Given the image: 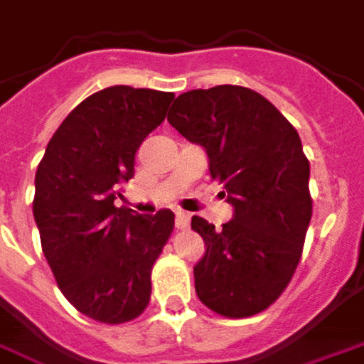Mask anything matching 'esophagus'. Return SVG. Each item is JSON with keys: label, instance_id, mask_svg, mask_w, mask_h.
Returning a JSON list of instances; mask_svg holds the SVG:
<instances>
[{"label": "esophagus", "instance_id": "obj_1", "mask_svg": "<svg viewBox=\"0 0 364 364\" xmlns=\"http://www.w3.org/2000/svg\"><path fill=\"white\" fill-rule=\"evenodd\" d=\"M189 221H191L189 213H183V211H179V213H177V219H175V225H177V229H179V231H185V229L189 227Z\"/></svg>", "mask_w": 364, "mask_h": 364}]
</instances>
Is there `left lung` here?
Listing matches in <instances>:
<instances>
[{
	"label": "left lung",
	"instance_id": "left-lung-1",
	"mask_svg": "<svg viewBox=\"0 0 364 364\" xmlns=\"http://www.w3.org/2000/svg\"><path fill=\"white\" fill-rule=\"evenodd\" d=\"M167 121L205 147L211 177L235 207L221 229L191 219L207 245L193 269L197 296L221 317L257 315L291 283L313 215L301 137L269 99L241 85L181 93Z\"/></svg>",
	"mask_w": 364,
	"mask_h": 364
}]
</instances>
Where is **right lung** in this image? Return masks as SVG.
Wrapping results in <instances>:
<instances>
[{
    "instance_id": "right-lung-1",
    "label": "right lung",
    "mask_w": 364,
    "mask_h": 364,
    "mask_svg": "<svg viewBox=\"0 0 364 364\" xmlns=\"http://www.w3.org/2000/svg\"><path fill=\"white\" fill-rule=\"evenodd\" d=\"M173 93L113 85L83 99L47 143L33 217L55 283L71 305L105 325L137 318L175 215L115 207L135 153L167 115Z\"/></svg>"
}]
</instances>
